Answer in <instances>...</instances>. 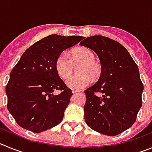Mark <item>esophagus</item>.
<instances>
[{"instance_id": "obj_1", "label": "esophagus", "mask_w": 152, "mask_h": 152, "mask_svg": "<svg viewBox=\"0 0 152 152\" xmlns=\"http://www.w3.org/2000/svg\"><path fill=\"white\" fill-rule=\"evenodd\" d=\"M72 92H73V94H75V93L79 92V91H77V90H73V91H72Z\"/></svg>"}]
</instances>
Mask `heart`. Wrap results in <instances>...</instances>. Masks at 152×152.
<instances>
[{
	"label": "heart",
	"mask_w": 152,
	"mask_h": 152,
	"mask_svg": "<svg viewBox=\"0 0 152 152\" xmlns=\"http://www.w3.org/2000/svg\"><path fill=\"white\" fill-rule=\"evenodd\" d=\"M95 55L88 48H78L69 52H61L56 61V69L60 77L66 79L72 73L75 64L81 63L78 68L80 73L72 75L66 80L70 88L80 90L89 85L92 78L96 80L100 77L102 70L95 61Z\"/></svg>",
	"instance_id": "heart-1"
}]
</instances>
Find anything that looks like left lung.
Here are the masks:
<instances>
[{"label":"left lung","mask_w":152,"mask_h":152,"mask_svg":"<svg viewBox=\"0 0 152 152\" xmlns=\"http://www.w3.org/2000/svg\"><path fill=\"white\" fill-rule=\"evenodd\" d=\"M80 44L96 52L102 70L97 82L84 91L86 123L100 133L119 135L134 124L142 105L139 68L127 49L112 39L92 36Z\"/></svg>","instance_id":"obj_1"}]
</instances>
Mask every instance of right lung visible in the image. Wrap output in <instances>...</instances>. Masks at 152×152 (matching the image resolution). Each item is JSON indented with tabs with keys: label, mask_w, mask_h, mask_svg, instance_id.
I'll return each mask as SVG.
<instances>
[{
	"label": "right lung",
	"mask_w": 152,
	"mask_h": 152,
	"mask_svg": "<svg viewBox=\"0 0 152 152\" xmlns=\"http://www.w3.org/2000/svg\"><path fill=\"white\" fill-rule=\"evenodd\" d=\"M83 36L52 34L28 48L10 74L6 86L7 109L17 124L41 132L62 121L72 96L56 69L58 56ZM58 89L59 95L53 92Z\"/></svg>",
	"instance_id": "right-lung-1"
}]
</instances>
